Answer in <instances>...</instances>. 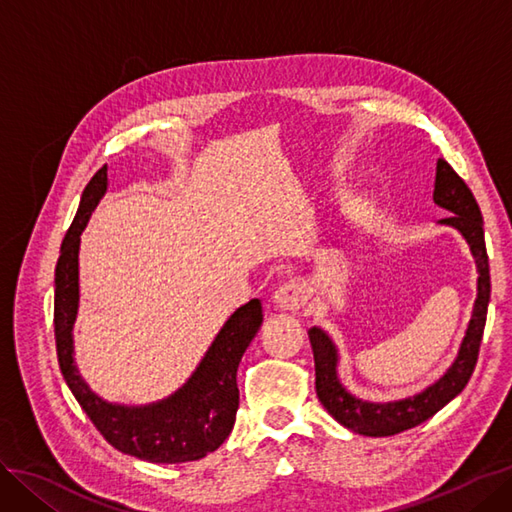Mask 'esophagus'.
Returning <instances> with one entry per match:
<instances>
[{
  "mask_svg": "<svg viewBox=\"0 0 512 512\" xmlns=\"http://www.w3.org/2000/svg\"><path fill=\"white\" fill-rule=\"evenodd\" d=\"M273 303L280 309H286V312H297V309H301L307 303V290L297 280L284 282L280 288L275 290Z\"/></svg>",
  "mask_w": 512,
  "mask_h": 512,
  "instance_id": "34e87169",
  "label": "esophagus"
}]
</instances>
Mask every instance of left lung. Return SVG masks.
Wrapping results in <instances>:
<instances>
[{
	"instance_id": "obj_1",
	"label": "left lung",
	"mask_w": 512,
	"mask_h": 512,
	"mask_svg": "<svg viewBox=\"0 0 512 512\" xmlns=\"http://www.w3.org/2000/svg\"><path fill=\"white\" fill-rule=\"evenodd\" d=\"M433 203L446 209L448 218L440 220V224L457 228L463 239L468 241L470 252L476 260L478 271V292L472 309V318L468 324L466 337H463L461 348L457 352L455 363L446 369V374L427 386L414 397H406L399 401H386V404H374V401H363L350 395L344 384L337 378V361L339 354L331 337L322 329H309V342L314 350L316 363V395L320 404L327 412L354 433L371 438L395 436L406 429L425 423L438 410H442L448 401L455 399L472 376L476 367L480 339H483L485 320H487V305L491 294L489 280V258L485 247V230H483V215H480L478 203L470 188L466 185L453 166L446 160H438L436 164V185H433Z\"/></svg>"
}]
</instances>
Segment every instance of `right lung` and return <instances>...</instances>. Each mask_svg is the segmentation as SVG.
I'll use <instances>...</instances> for the list:
<instances>
[{"instance_id": "1", "label": "right lung", "mask_w": 512, "mask_h": 512, "mask_svg": "<svg viewBox=\"0 0 512 512\" xmlns=\"http://www.w3.org/2000/svg\"><path fill=\"white\" fill-rule=\"evenodd\" d=\"M106 185V166H102L83 190L79 211L61 243L55 269V344L61 374L91 423L117 451L153 463L203 459L220 448L235 425L237 367L260 329L262 305L258 299L241 305L213 339L190 380L170 397L149 406H119L98 397L76 369L72 329L79 312L81 232Z\"/></svg>"}]
</instances>
